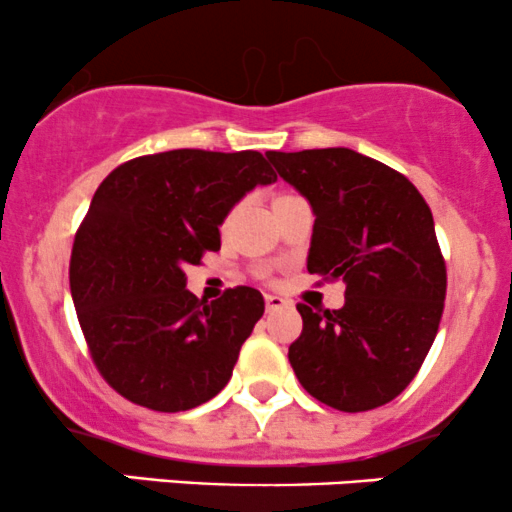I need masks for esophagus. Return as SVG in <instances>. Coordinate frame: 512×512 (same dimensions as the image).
Listing matches in <instances>:
<instances>
[{
  "label": "esophagus",
  "mask_w": 512,
  "mask_h": 512,
  "mask_svg": "<svg viewBox=\"0 0 512 512\" xmlns=\"http://www.w3.org/2000/svg\"><path fill=\"white\" fill-rule=\"evenodd\" d=\"M264 305H267V313H274V310L286 308L289 301H286V298H281V296H276V293H267V296H264Z\"/></svg>",
  "instance_id": "34e87169"
}]
</instances>
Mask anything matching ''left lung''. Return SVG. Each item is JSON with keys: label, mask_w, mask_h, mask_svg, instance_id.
<instances>
[{"label": "left lung", "mask_w": 512, "mask_h": 512, "mask_svg": "<svg viewBox=\"0 0 512 512\" xmlns=\"http://www.w3.org/2000/svg\"><path fill=\"white\" fill-rule=\"evenodd\" d=\"M267 158L315 214L308 272L346 284L339 310L298 305L293 373L327 407H383L419 373L443 315L448 276L431 209L402 173L354 149Z\"/></svg>", "instance_id": "obj_1"}]
</instances>
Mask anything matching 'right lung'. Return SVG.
Here are the masks:
<instances>
[{"label": "right lung", "instance_id": "add662e5", "mask_svg": "<svg viewBox=\"0 0 512 512\" xmlns=\"http://www.w3.org/2000/svg\"><path fill=\"white\" fill-rule=\"evenodd\" d=\"M274 180L260 151L175 149L132 158L101 182L76 231L69 286L93 363L129 402L187 411L231 380L262 293L236 286L199 301L185 267L219 250L223 219Z\"/></svg>", "mask_w": 512, "mask_h": 512}]
</instances>
